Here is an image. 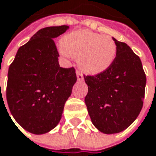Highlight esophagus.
I'll use <instances>...</instances> for the list:
<instances>
[{
    "mask_svg": "<svg viewBox=\"0 0 156 156\" xmlns=\"http://www.w3.org/2000/svg\"><path fill=\"white\" fill-rule=\"evenodd\" d=\"M76 76H77V79H78L79 81L83 80V73H82L81 72L77 71V72H76Z\"/></svg>",
    "mask_w": 156,
    "mask_h": 156,
    "instance_id": "34e87169",
    "label": "esophagus"
}]
</instances>
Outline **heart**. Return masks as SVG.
<instances>
[{"label":"heart","mask_w":156,"mask_h":156,"mask_svg":"<svg viewBox=\"0 0 156 156\" xmlns=\"http://www.w3.org/2000/svg\"><path fill=\"white\" fill-rule=\"evenodd\" d=\"M61 44L62 53L78 59L80 68L91 74L107 70L116 57V44L112 37L87 30L65 35Z\"/></svg>","instance_id":"obj_1"}]
</instances>
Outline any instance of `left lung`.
Listing matches in <instances>:
<instances>
[{
  "instance_id": "left-lung-1",
  "label": "left lung",
  "mask_w": 156,
  "mask_h": 156,
  "mask_svg": "<svg viewBox=\"0 0 156 156\" xmlns=\"http://www.w3.org/2000/svg\"><path fill=\"white\" fill-rule=\"evenodd\" d=\"M114 41L117 52L113 64L98 74L83 75L89 115L105 133H120L133 122L142 110L146 84L139 56L125 42Z\"/></svg>"
}]
</instances>
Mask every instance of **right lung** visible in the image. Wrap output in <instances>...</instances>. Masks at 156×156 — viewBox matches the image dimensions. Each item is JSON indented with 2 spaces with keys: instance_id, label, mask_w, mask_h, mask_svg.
Segmentation results:
<instances>
[{
  "instance_id": "add662e5",
  "label": "right lung",
  "mask_w": 156,
  "mask_h": 156,
  "mask_svg": "<svg viewBox=\"0 0 156 156\" xmlns=\"http://www.w3.org/2000/svg\"><path fill=\"white\" fill-rule=\"evenodd\" d=\"M68 28L62 25L41 29L19 48L9 67V109L23 129L34 134L45 133L59 123L77 80L73 67H60L53 41Z\"/></svg>"
}]
</instances>
